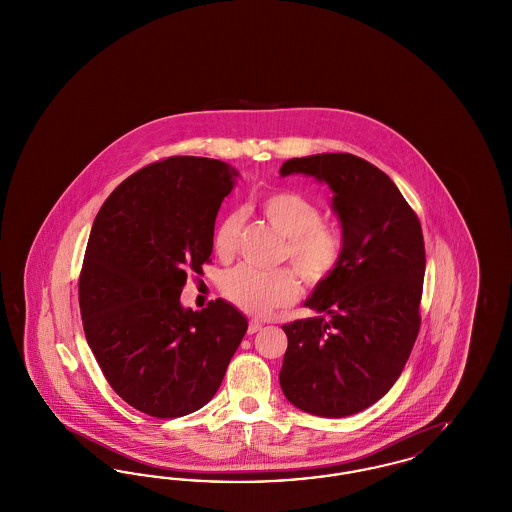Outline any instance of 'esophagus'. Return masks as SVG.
<instances>
[{"mask_svg": "<svg viewBox=\"0 0 512 512\" xmlns=\"http://www.w3.org/2000/svg\"><path fill=\"white\" fill-rule=\"evenodd\" d=\"M261 330V322H257V320H249V326H247V334H257Z\"/></svg>", "mask_w": 512, "mask_h": 512, "instance_id": "34e87169", "label": "esophagus"}]
</instances>
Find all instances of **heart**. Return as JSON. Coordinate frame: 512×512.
Returning a JSON list of instances; mask_svg holds the SVG:
<instances>
[{
	"mask_svg": "<svg viewBox=\"0 0 512 512\" xmlns=\"http://www.w3.org/2000/svg\"><path fill=\"white\" fill-rule=\"evenodd\" d=\"M257 209L286 238L284 257L290 259L295 272L309 286L328 282L340 270L341 232L334 224L322 220L315 201L290 190H276L261 195ZM238 234L240 217L236 213L224 215L213 232L215 253L228 259L236 251ZM295 272L290 268L265 272L242 265L224 274L222 293L247 315L268 317L299 297L301 286Z\"/></svg>",
	"mask_w": 512,
	"mask_h": 512,
	"instance_id": "obj_1",
	"label": "heart"
}]
</instances>
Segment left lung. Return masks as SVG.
Returning <instances> with one entry per match:
<instances>
[{"label": "left lung", "mask_w": 512, "mask_h": 512, "mask_svg": "<svg viewBox=\"0 0 512 512\" xmlns=\"http://www.w3.org/2000/svg\"><path fill=\"white\" fill-rule=\"evenodd\" d=\"M280 174L326 182L343 236L340 270L305 301L317 317L282 326L280 386L305 413L365 411L401 376L420 330V220L386 172L351 153L290 159Z\"/></svg>", "instance_id": "left-lung-1"}]
</instances>
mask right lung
Segmentation results:
<instances>
[{
  "label": "right lung",
  "mask_w": 512,
  "mask_h": 512,
  "mask_svg": "<svg viewBox=\"0 0 512 512\" xmlns=\"http://www.w3.org/2000/svg\"><path fill=\"white\" fill-rule=\"evenodd\" d=\"M234 176L217 159L167 157L128 176L94 220L78 280L84 334L109 386L149 416L207 405L247 332L222 299L180 305L188 272L209 263Z\"/></svg>",
  "instance_id": "right-lung-1"
}]
</instances>
